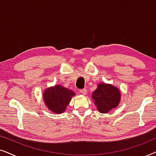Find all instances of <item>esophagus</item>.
I'll use <instances>...</instances> for the list:
<instances>
[{
	"mask_svg": "<svg viewBox=\"0 0 156 156\" xmlns=\"http://www.w3.org/2000/svg\"><path fill=\"white\" fill-rule=\"evenodd\" d=\"M80 93L81 94H82L83 95H86L87 94V89H80Z\"/></svg>",
	"mask_w": 156,
	"mask_h": 156,
	"instance_id": "esophagus-1",
	"label": "esophagus"
}]
</instances>
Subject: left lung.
<instances>
[{
	"mask_svg": "<svg viewBox=\"0 0 156 156\" xmlns=\"http://www.w3.org/2000/svg\"><path fill=\"white\" fill-rule=\"evenodd\" d=\"M91 97L99 112L108 113L119 105L121 93L116 87L101 83L98 85Z\"/></svg>",
	"mask_w": 156,
	"mask_h": 156,
	"instance_id": "obj_1",
	"label": "left lung"
}]
</instances>
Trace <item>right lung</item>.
<instances>
[{
	"instance_id": "add662e5",
	"label": "right lung",
	"mask_w": 156,
	"mask_h": 156,
	"mask_svg": "<svg viewBox=\"0 0 156 156\" xmlns=\"http://www.w3.org/2000/svg\"><path fill=\"white\" fill-rule=\"evenodd\" d=\"M75 93L60 85L50 87L43 94V99L49 109L57 114L65 112Z\"/></svg>"
}]
</instances>
